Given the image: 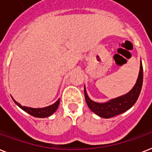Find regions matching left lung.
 Segmentation results:
<instances>
[{
  "label": "left lung",
  "instance_id": "1",
  "mask_svg": "<svg viewBox=\"0 0 152 152\" xmlns=\"http://www.w3.org/2000/svg\"><path fill=\"white\" fill-rule=\"evenodd\" d=\"M143 83V66L140 62V72L138 75L136 84L134 85L131 91L126 94L125 95L112 99L105 103H97L94 102L88 97L84 87L85 99L87 105L91 111L98 116L109 119L117 115L122 114L131 108L136 103L138 97L140 95Z\"/></svg>",
  "mask_w": 152,
  "mask_h": 152
}]
</instances>
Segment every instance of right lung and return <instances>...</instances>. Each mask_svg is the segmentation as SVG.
Wrapping results in <instances>:
<instances>
[{
    "mask_svg": "<svg viewBox=\"0 0 152 152\" xmlns=\"http://www.w3.org/2000/svg\"><path fill=\"white\" fill-rule=\"evenodd\" d=\"M13 99V98H12ZM14 102L17 105L21 108L25 112L29 113V115H31L34 117H37V118H46V117L50 116L51 115L57 110V108L59 105V102H60V99H58L55 102V104H51L48 107H44V108H29V107H26V106H22L19 103L15 101L13 99Z\"/></svg>",
    "mask_w": 152,
    "mask_h": 152,
    "instance_id": "right-lung-1",
    "label": "right lung"
}]
</instances>
